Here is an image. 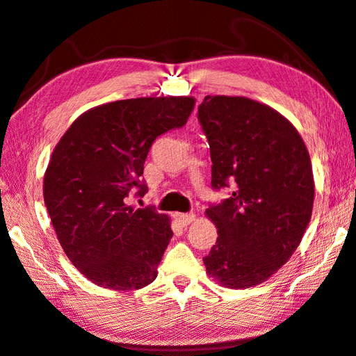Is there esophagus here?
<instances>
[{
    "label": "esophagus",
    "mask_w": 356,
    "mask_h": 356,
    "mask_svg": "<svg viewBox=\"0 0 356 356\" xmlns=\"http://www.w3.org/2000/svg\"><path fill=\"white\" fill-rule=\"evenodd\" d=\"M195 215L193 213H176L174 215V219L179 222V225H182V227H186V225H190L193 221H195Z\"/></svg>",
    "instance_id": "obj_1"
}]
</instances>
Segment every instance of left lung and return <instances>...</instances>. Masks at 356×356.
<instances>
[{
  "label": "left lung",
  "mask_w": 356,
  "mask_h": 356,
  "mask_svg": "<svg viewBox=\"0 0 356 356\" xmlns=\"http://www.w3.org/2000/svg\"><path fill=\"white\" fill-rule=\"evenodd\" d=\"M197 118L210 145L211 186L234 182L229 199L205 210L218 229L207 274L232 289L260 285L289 260L312 219L308 149L285 116L244 96H205Z\"/></svg>",
  "instance_id": "left-lung-1"
}]
</instances>
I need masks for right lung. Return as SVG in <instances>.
Segmentation results:
<instances>
[{
	"label": "right lung",
	"mask_w": 356,
	"mask_h": 356,
	"mask_svg": "<svg viewBox=\"0 0 356 356\" xmlns=\"http://www.w3.org/2000/svg\"><path fill=\"white\" fill-rule=\"evenodd\" d=\"M191 96L107 102L83 112L56 145L43 177V197L70 261L95 285L145 288L172 238L171 221L127 205L159 135L182 127Z\"/></svg>",
	"instance_id": "add662e5"
}]
</instances>
